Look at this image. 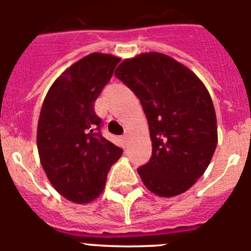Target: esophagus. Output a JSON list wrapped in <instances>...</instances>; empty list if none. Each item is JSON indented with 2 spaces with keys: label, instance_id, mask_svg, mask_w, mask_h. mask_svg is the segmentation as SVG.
<instances>
[{
  "label": "esophagus",
  "instance_id": "obj_1",
  "mask_svg": "<svg viewBox=\"0 0 251 251\" xmlns=\"http://www.w3.org/2000/svg\"><path fill=\"white\" fill-rule=\"evenodd\" d=\"M122 139H123V142H126V143H127L128 139H129V134H128V133L123 134V136H122Z\"/></svg>",
  "mask_w": 251,
  "mask_h": 251
}]
</instances>
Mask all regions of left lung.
Here are the masks:
<instances>
[{"mask_svg": "<svg viewBox=\"0 0 251 251\" xmlns=\"http://www.w3.org/2000/svg\"><path fill=\"white\" fill-rule=\"evenodd\" d=\"M115 76L138 97L147 117L152 157L138 168L157 196L186 192L205 174L217 146L211 95L192 70L161 52L123 60Z\"/></svg>", "mask_w": 251, "mask_h": 251, "instance_id": "1", "label": "left lung"}]
</instances>
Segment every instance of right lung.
Wrapping results in <instances>:
<instances>
[{
  "label": "right lung",
  "mask_w": 251,
  "mask_h": 251,
  "mask_svg": "<svg viewBox=\"0 0 251 251\" xmlns=\"http://www.w3.org/2000/svg\"><path fill=\"white\" fill-rule=\"evenodd\" d=\"M119 61L112 54L86 55L56 77L44 99L36 136L40 162L52 187L72 202L95 200L123 153L101 136L94 112Z\"/></svg>",
  "instance_id": "right-lung-1"
}]
</instances>
